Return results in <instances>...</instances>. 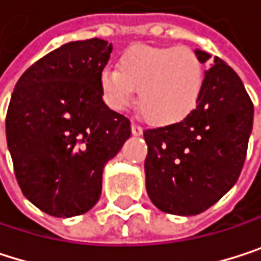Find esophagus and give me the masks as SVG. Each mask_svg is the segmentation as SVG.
<instances>
[{
	"label": "esophagus",
	"mask_w": 261,
	"mask_h": 261,
	"mask_svg": "<svg viewBox=\"0 0 261 261\" xmlns=\"http://www.w3.org/2000/svg\"><path fill=\"white\" fill-rule=\"evenodd\" d=\"M132 133H133L135 136H141V135H142V126H141L139 123L133 122V123H132Z\"/></svg>",
	"instance_id": "1"
}]
</instances>
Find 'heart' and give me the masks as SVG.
I'll use <instances>...</instances> for the list:
<instances>
[{"instance_id": "b5f03b06", "label": "heart", "mask_w": 261, "mask_h": 261, "mask_svg": "<svg viewBox=\"0 0 261 261\" xmlns=\"http://www.w3.org/2000/svg\"><path fill=\"white\" fill-rule=\"evenodd\" d=\"M100 94L114 111H125L135 102L147 120L171 125L188 117L203 90V64L187 47L128 48L117 61V70L100 73Z\"/></svg>"}]
</instances>
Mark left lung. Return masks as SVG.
<instances>
[{
    "label": "left lung",
    "instance_id": "obj_1",
    "mask_svg": "<svg viewBox=\"0 0 261 261\" xmlns=\"http://www.w3.org/2000/svg\"><path fill=\"white\" fill-rule=\"evenodd\" d=\"M202 62L211 56L196 50ZM254 105L239 74L220 58L205 71L194 111L144 132L147 193L164 213L196 216L237 182L248 151Z\"/></svg>",
    "mask_w": 261,
    "mask_h": 261
}]
</instances>
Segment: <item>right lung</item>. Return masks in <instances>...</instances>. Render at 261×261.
<instances>
[{
    "label": "right lung",
    "instance_id": "right-lung-1",
    "mask_svg": "<svg viewBox=\"0 0 261 261\" xmlns=\"http://www.w3.org/2000/svg\"><path fill=\"white\" fill-rule=\"evenodd\" d=\"M113 45L73 41L30 65L6 116L7 147L22 194L53 217L91 210L102 171L132 136L129 120L102 100L100 73Z\"/></svg>",
    "mask_w": 261,
    "mask_h": 261
}]
</instances>
